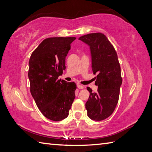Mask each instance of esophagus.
<instances>
[{"instance_id":"esophagus-1","label":"esophagus","mask_w":152,"mask_h":152,"mask_svg":"<svg viewBox=\"0 0 152 152\" xmlns=\"http://www.w3.org/2000/svg\"><path fill=\"white\" fill-rule=\"evenodd\" d=\"M77 87L78 88V89H83V86H82V85H80V84H79V83H77Z\"/></svg>"}]
</instances>
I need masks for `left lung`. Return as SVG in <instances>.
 <instances>
[{"label": "left lung", "instance_id": "left-lung-1", "mask_svg": "<svg viewBox=\"0 0 152 152\" xmlns=\"http://www.w3.org/2000/svg\"><path fill=\"white\" fill-rule=\"evenodd\" d=\"M78 39L89 47L92 70L98 75L95 81L97 92L87 87L90 93L86 104L87 116L93 121H103L113 113L118 102L122 79L117 54L102 33L89 34Z\"/></svg>", "mask_w": 152, "mask_h": 152}]
</instances>
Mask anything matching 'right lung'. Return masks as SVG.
I'll list each match as a JSON object with an SVG mask.
<instances>
[{
  "label": "right lung",
  "mask_w": 152,
  "mask_h": 152,
  "mask_svg": "<svg viewBox=\"0 0 152 152\" xmlns=\"http://www.w3.org/2000/svg\"><path fill=\"white\" fill-rule=\"evenodd\" d=\"M75 39L71 37L45 39L29 60L31 94L42 114L53 121L67 117L75 98L76 83L58 80L66 69L65 58Z\"/></svg>",
  "instance_id": "add662e5"
}]
</instances>
